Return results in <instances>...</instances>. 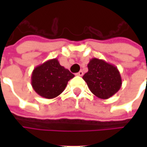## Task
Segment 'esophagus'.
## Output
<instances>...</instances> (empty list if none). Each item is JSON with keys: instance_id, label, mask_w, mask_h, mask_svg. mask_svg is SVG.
Masks as SVG:
<instances>
[{"instance_id": "1", "label": "esophagus", "mask_w": 147, "mask_h": 147, "mask_svg": "<svg viewBox=\"0 0 147 147\" xmlns=\"http://www.w3.org/2000/svg\"><path fill=\"white\" fill-rule=\"evenodd\" d=\"M76 75H78V76H82L83 75V72L82 70H80L78 73H77Z\"/></svg>"}]
</instances>
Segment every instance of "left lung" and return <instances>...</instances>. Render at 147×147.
I'll return each mask as SVG.
<instances>
[{
  "mask_svg": "<svg viewBox=\"0 0 147 147\" xmlns=\"http://www.w3.org/2000/svg\"><path fill=\"white\" fill-rule=\"evenodd\" d=\"M88 68V73L82 78L96 96L105 100L120 89L122 78L116 66L103 59L93 58L89 61Z\"/></svg>",
  "mask_w": 147,
  "mask_h": 147,
  "instance_id": "left-lung-1",
  "label": "left lung"
}]
</instances>
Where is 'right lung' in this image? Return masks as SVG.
<instances>
[{"label": "right lung", "mask_w": 147, "mask_h": 147, "mask_svg": "<svg viewBox=\"0 0 147 147\" xmlns=\"http://www.w3.org/2000/svg\"><path fill=\"white\" fill-rule=\"evenodd\" d=\"M74 77L69 69L59 65L56 58L49 59L33 69L32 87L39 96L52 99L64 92L68 82Z\"/></svg>", "instance_id": "obj_1"}]
</instances>
